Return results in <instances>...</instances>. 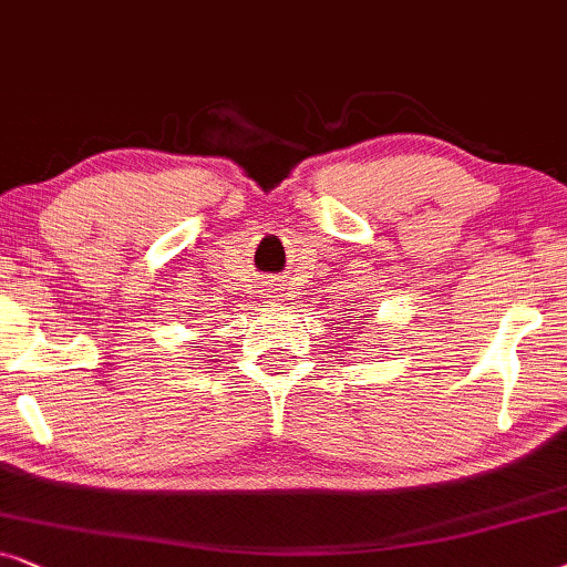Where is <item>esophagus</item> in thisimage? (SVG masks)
I'll list each match as a JSON object with an SVG mask.
<instances>
[{
  "label": "esophagus",
  "instance_id": "obj_1",
  "mask_svg": "<svg viewBox=\"0 0 567 567\" xmlns=\"http://www.w3.org/2000/svg\"><path fill=\"white\" fill-rule=\"evenodd\" d=\"M272 298H277V295H272Z\"/></svg>",
  "mask_w": 567,
  "mask_h": 567
}]
</instances>
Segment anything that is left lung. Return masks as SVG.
Instances as JSON below:
<instances>
[{
	"instance_id": "left-lung-1",
	"label": "left lung",
	"mask_w": 567,
	"mask_h": 567,
	"mask_svg": "<svg viewBox=\"0 0 567 567\" xmlns=\"http://www.w3.org/2000/svg\"><path fill=\"white\" fill-rule=\"evenodd\" d=\"M347 318H349V321H352V323L360 326V329H362V321H370V316H367V310H364V316H362V313H354V316H347ZM341 323H344V321H341Z\"/></svg>"
}]
</instances>
